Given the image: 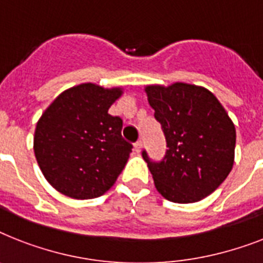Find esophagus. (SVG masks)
<instances>
[{
	"instance_id": "esophagus-1",
	"label": "esophagus",
	"mask_w": 263,
	"mask_h": 263,
	"mask_svg": "<svg viewBox=\"0 0 263 263\" xmlns=\"http://www.w3.org/2000/svg\"><path fill=\"white\" fill-rule=\"evenodd\" d=\"M142 147H143V142H142V140H138V142L135 143V151H136V153H140Z\"/></svg>"
}]
</instances>
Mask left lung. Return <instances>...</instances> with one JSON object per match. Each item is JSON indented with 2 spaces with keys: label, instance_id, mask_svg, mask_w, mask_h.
I'll use <instances>...</instances> for the list:
<instances>
[{
  "label": "left lung",
  "instance_id": "obj_1",
  "mask_svg": "<svg viewBox=\"0 0 263 263\" xmlns=\"http://www.w3.org/2000/svg\"><path fill=\"white\" fill-rule=\"evenodd\" d=\"M146 93L167 147L161 161L142 151L155 186L168 201H200L231 172L235 125L205 87L177 82L167 87L147 86Z\"/></svg>",
  "mask_w": 263,
  "mask_h": 263
}]
</instances>
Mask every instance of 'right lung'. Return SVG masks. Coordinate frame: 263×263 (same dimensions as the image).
I'll list each match as a JSON object with an SVG mask.
<instances>
[{
    "mask_svg": "<svg viewBox=\"0 0 263 263\" xmlns=\"http://www.w3.org/2000/svg\"><path fill=\"white\" fill-rule=\"evenodd\" d=\"M120 89L82 83L58 96L37 121L33 150L46 180L65 196L100 197L123 172L132 144L108 113Z\"/></svg>",
    "mask_w": 263,
    "mask_h": 263,
    "instance_id": "1",
    "label": "right lung"
}]
</instances>
